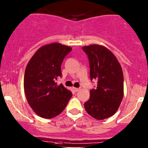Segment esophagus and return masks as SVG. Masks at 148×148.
I'll return each instance as SVG.
<instances>
[{"instance_id":"obj_1","label":"esophagus","mask_w":148,"mask_h":148,"mask_svg":"<svg viewBox=\"0 0 148 148\" xmlns=\"http://www.w3.org/2000/svg\"><path fill=\"white\" fill-rule=\"evenodd\" d=\"M72 89L74 91V92H78L79 91V88H76V87H72Z\"/></svg>"}]
</instances>
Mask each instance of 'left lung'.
Segmentation results:
<instances>
[{"instance_id": "1", "label": "left lung", "mask_w": 148, "mask_h": 148, "mask_svg": "<svg viewBox=\"0 0 148 148\" xmlns=\"http://www.w3.org/2000/svg\"><path fill=\"white\" fill-rule=\"evenodd\" d=\"M90 66L91 80H97L96 89L84 103L86 112L98 120L112 117L120 107L124 95L122 66L112 52L105 46L92 44L83 46Z\"/></svg>"}]
</instances>
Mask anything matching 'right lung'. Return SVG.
Here are the masks:
<instances>
[{
	"instance_id": "obj_1",
	"label": "right lung",
	"mask_w": 148,
	"mask_h": 148,
	"mask_svg": "<svg viewBox=\"0 0 148 148\" xmlns=\"http://www.w3.org/2000/svg\"><path fill=\"white\" fill-rule=\"evenodd\" d=\"M72 48L60 43L40 47L25 70L23 87L28 104L42 118L51 119L65 109L72 93L55 82L62 76L61 65Z\"/></svg>"
}]
</instances>
